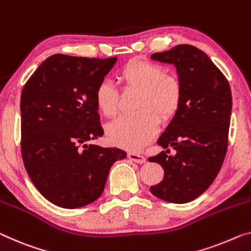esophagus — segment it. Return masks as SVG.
Here are the masks:
<instances>
[{
	"instance_id": "1",
	"label": "esophagus",
	"mask_w": 251,
	"mask_h": 251,
	"mask_svg": "<svg viewBox=\"0 0 251 251\" xmlns=\"http://www.w3.org/2000/svg\"><path fill=\"white\" fill-rule=\"evenodd\" d=\"M128 158L130 160H132L134 163H138V164H144L146 161V158L144 156L139 155V153H136V152H129Z\"/></svg>"
}]
</instances>
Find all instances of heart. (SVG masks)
Segmentation results:
<instances>
[{
    "mask_svg": "<svg viewBox=\"0 0 251 251\" xmlns=\"http://www.w3.org/2000/svg\"><path fill=\"white\" fill-rule=\"evenodd\" d=\"M123 90H138L132 115L121 117L106 128L112 145L138 150L152 140L161 122L174 117L182 103L183 88L178 77L166 73L163 65L144 59L126 63L118 74ZM96 106L104 117L113 118L118 112L120 93L109 80H101L95 87Z\"/></svg>",
    "mask_w": 251,
    "mask_h": 251,
    "instance_id": "1",
    "label": "heart"
}]
</instances>
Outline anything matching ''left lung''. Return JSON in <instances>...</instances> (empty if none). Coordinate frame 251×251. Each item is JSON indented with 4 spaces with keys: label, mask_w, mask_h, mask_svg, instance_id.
<instances>
[{
    "label": "left lung",
    "mask_w": 251,
    "mask_h": 251,
    "mask_svg": "<svg viewBox=\"0 0 251 251\" xmlns=\"http://www.w3.org/2000/svg\"><path fill=\"white\" fill-rule=\"evenodd\" d=\"M151 59L174 64L183 88L182 103L157 144L173 148L149 157L164 169V178L150 187L158 199L187 203L209 188L219 174L228 149L232 109L228 79L205 52L178 45L156 52Z\"/></svg>",
    "instance_id": "1"
}]
</instances>
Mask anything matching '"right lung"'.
<instances>
[{
    "instance_id": "obj_1",
    "label": "right lung",
    "mask_w": 251,
    "mask_h": 251,
    "mask_svg": "<svg viewBox=\"0 0 251 251\" xmlns=\"http://www.w3.org/2000/svg\"><path fill=\"white\" fill-rule=\"evenodd\" d=\"M117 57L56 53L21 93V153L26 173L49 202L76 209L98 200L110 168L126 153L86 142L103 136L94 91Z\"/></svg>"
}]
</instances>
